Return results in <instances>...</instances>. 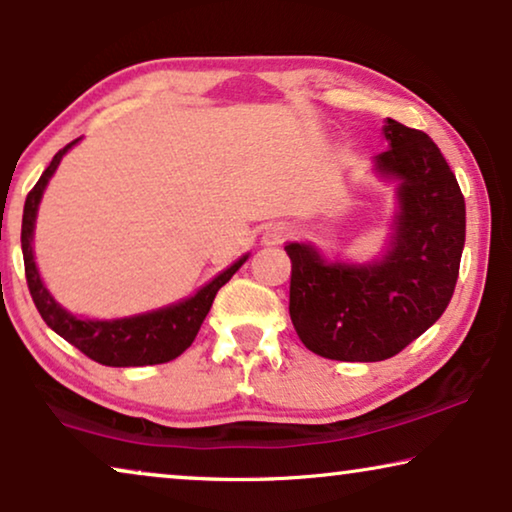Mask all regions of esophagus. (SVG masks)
Returning a JSON list of instances; mask_svg holds the SVG:
<instances>
[{"label": "esophagus", "mask_w": 512, "mask_h": 512, "mask_svg": "<svg viewBox=\"0 0 512 512\" xmlns=\"http://www.w3.org/2000/svg\"><path fill=\"white\" fill-rule=\"evenodd\" d=\"M289 226H284V223H275V226H268L265 228V233L261 237L263 247H277V244H282L286 237H289Z\"/></svg>", "instance_id": "obj_1"}]
</instances>
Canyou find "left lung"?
<instances>
[{
	"instance_id": "8db88e82",
	"label": "left lung",
	"mask_w": 512,
	"mask_h": 512,
	"mask_svg": "<svg viewBox=\"0 0 512 512\" xmlns=\"http://www.w3.org/2000/svg\"><path fill=\"white\" fill-rule=\"evenodd\" d=\"M387 151L370 172L394 186L384 249L370 261L286 242L289 314L310 352L333 361H384L417 340L450 305L466 242V205L443 153L422 130L387 118Z\"/></svg>"
}]
</instances>
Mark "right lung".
<instances>
[{"mask_svg": "<svg viewBox=\"0 0 512 512\" xmlns=\"http://www.w3.org/2000/svg\"><path fill=\"white\" fill-rule=\"evenodd\" d=\"M81 142L74 139L65 149L55 153L51 165L41 174L37 186L32 188L25 200L23 209V230H20V244H23V261H25V277L30 286L32 300L37 305L41 319L53 328L60 338H65L69 345L81 349L88 359H93L102 366L114 368H135V366H156V363H167L177 359L181 352L191 347V342L198 335L202 321H205L209 307H212L216 293L237 270L247 263L251 254L237 258L233 265L221 270L219 275L209 279L205 286L191 296L177 300V303L163 305L158 310L130 314V317L118 319H88L76 317L65 310L48 286L41 279V272L34 261V228H37V214L41 198L48 181L53 179L58 170L60 160L72 151V146Z\"/></svg>", "mask_w": 512, "mask_h": 512, "instance_id": "right-lung-1", "label": "right lung"}]
</instances>
